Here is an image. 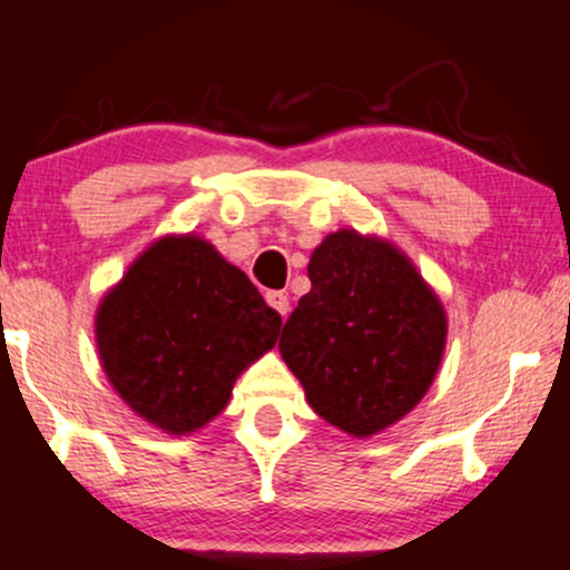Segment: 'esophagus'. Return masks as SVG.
Instances as JSON below:
<instances>
[{"label":"esophagus","instance_id":"obj_1","mask_svg":"<svg viewBox=\"0 0 570 570\" xmlns=\"http://www.w3.org/2000/svg\"><path fill=\"white\" fill-rule=\"evenodd\" d=\"M265 299H267V305L276 307L281 316L286 318V313H289V297H286L284 292H267Z\"/></svg>","mask_w":570,"mask_h":570}]
</instances>
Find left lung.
<instances>
[{
    "instance_id": "1",
    "label": "left lung",
    "mask_w": 570,
    "mask_h": 570,
    "mask_svg": "<svg viewBox=\"0 0 570 570\" xmlns=\"http://www.w3.org/2000/svg\"><path fill=\"white\" fill-rule=\"evenodd\" d=\"M311 292L278 351L326 423L351 436L389 429L426 396L448 316L415 265L389 240L330 233L307 263Z\"/></svg>"
}]
</instances>
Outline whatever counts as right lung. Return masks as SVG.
I'll list each match as a JSON object with an SVG mask.
<instances>
[{"label":"right lung","instance_id":"obj_1","mask_svg":"<svg viewBox=\"0 0 570 570\" xmlns=\"http://www.w3.org/2000/svg\"><path fill=\"white\" fill-rule=\"evenodd\" d=\"M281 316L198 235H166L96 311V345L136 415L185 436L227 407L235 377L276 345Z\"/></svg>","mask_w":570,"mask_h":570}]
</instances>
